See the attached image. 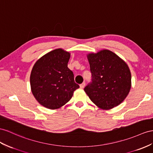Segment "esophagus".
<instances>
[{"label": "esophagus", "mask_w": 153, "mask_h": 153, "mask_svg": "<svg viewBox=\"0 0 153 153\" xmlns=\"http://www.w3.org/2000/svg\"><path fill=\"white\" fill-rule=\"evenodd\" d=\"M85 86V82H83V83H82L81 84H80L79 87H80L81 88H84Z\"/></svg>", "instance_id": "obj_1"}]
</instances>
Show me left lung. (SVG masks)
I'll return each instance as SVG.
<instances>
[{
	"label": "left lung",
	"mask_w": 153,
	"mask_h": 153,
	"mask_svg": "<svg viewBox=\"0 0 153 153\" xmlns=\"http://www.w3.org/2000/svg\"><path fill=\"white\" fill-rule=\"evenodd\" d=\"M92 74L91 82L84 88L97 107L111 109L120 105L131 87L128 65L114 52L103 50L87 56Z\"/></svg>",
	"instance_id": "1"
}]
</instances>
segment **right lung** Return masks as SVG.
<instances>
[{"instance_id":"right-lung-1","label":"right lung","mask_w":153,"mask_h":153,"mask_svg":"<svg viewBox=\"0 0 153 153\" xmlns=\"http://www.w3.org/2000/svg\"><path fill=\"white\" fill-rule=\"evenodd\" d=\"M70 53L62 49L51 51L35 63L30 75L31 89L35 98L46 108H60L79 88L68 68Z\"/></svg>"}]
</instances>
